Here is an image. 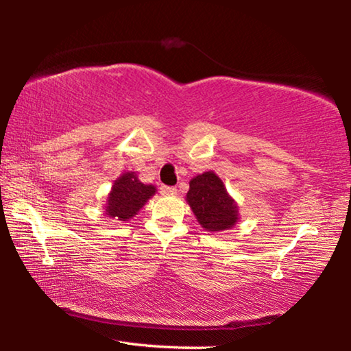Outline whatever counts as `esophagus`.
I'll list each match as a JSON object with an SVG mask.
<instances>
[{
  "label": "esophagus",
  "instance_id": "obj_1",
  "mask_svg": "<svg viewBox=\"0 0 351 351\" xmlns=\"http://www.w3.org/2000/svg\"><path fill=\"white\" fill-rule=\"evenodd\" d=\"M178 193L176 187H170V186H162L161 187V195H164V197H173V195Z\"/></svg>",
  "mask_w": 351,
  "mask_h": 351
}]
</instances>
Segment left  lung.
Returning <instances> with one entry per match:
<instances>
[{
	"label": "left lung",
	"mask_w": 351,
	"mask_h": 351,
	"mask_svg": "<svg viewBox=\"0 0 351 351\" xmlns=\"http://www.w3.org/2000/svg\"><path fill=\"white\" fill-rule=\"evenodd\" d=\"M189 184L186 199L201 228L207 232L232 229L239 221V206L230 198L223 181L213 171H204Z\"/></svg>",
	"instance_id": "left-lung-1"
}]
</instances>
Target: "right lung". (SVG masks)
Masks as SVG:
<instances>
[{
    "label": "right lung",
    "instance_id": "right-lung-1",
    "mask_svg": "<svg viewBox=\"0 0 351 351\" xmlns=\"http://www.w3.org/2000/svg\"><path fill=\"white\" fill-rule=\"evenodd\" d=\"M154 192L156 187L141 182L134 171H125L112 184L105 206L106 215L121 221H128L145 206Z\"/></svg>",
    "mask_w": 351,
    "mask_h": 351
}]
</instances>
